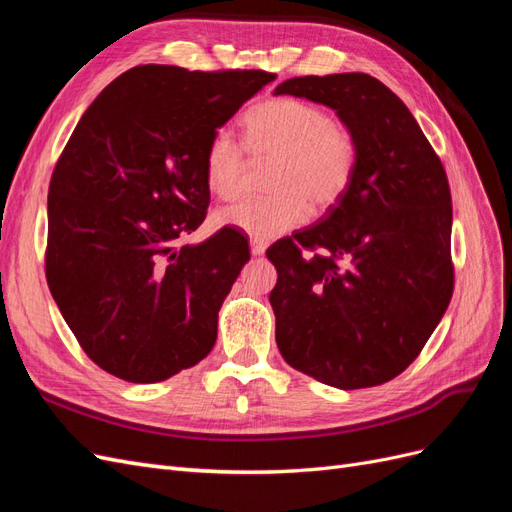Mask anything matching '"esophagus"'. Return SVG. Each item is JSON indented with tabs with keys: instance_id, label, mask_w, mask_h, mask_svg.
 Returning <instances> with one entry per match:
<instances>
[{
	"instance_id": "esophagus-1",
	"label": "esophagus",
	"mask_w": 512,
	"mask_h": 512,
	"mask_svg": "<svg viewBox=\"0 0 512 512\" xmlns=\"http://www.w3.org/2000/svg\"><path fill=\"white\" fill-rule=\"evenodd\" d=\"M250 250H252V256H262V254L267 252V245H265V241L252 239V241H250Z\"/></svg>"
}]
</instances>
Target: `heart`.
I'll use <instances>...</instances> for the list:
<instances>
[{
    "label": "heart",
    "instance_id": "1",
    "mask_svg": "<svg viewBox=\"0 0 512 512\" xmlns=\"http://www.w3.org/2000/svg\"><path fill=\"white\" fill-rule=\"evenodd\" d=\"M245 149L254 162H275L269 198H250L226 207L215 222L271 241L303 224L314 211L342 200L354 179L359 147L354 134L331 115L299 98L265 100L243 117ZM247 170L245 151L230 130H218L205 153L207 188L222 200L239 196Z\"/></svg>",
    "mask_w": 512,
    "mask_h": 512
}]
</instances>
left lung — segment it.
<instances>
[{
  "instance_id": "1",
  "label": "left lung",
  "mask_w": 512,
  "mask_h": 512,
  "mask_svg": "<svg viewBox=\"0 0 512 512\" xmlns=\"http://www.w3.org/2000/svg\"><path fill=\"white\" fill-rule=\"evenodd\" d=\"M273 94L333 108L359 147L348 194L316 226L267 250L277 269V348L290 367L335 389L384 384L416 359L453 297L442 162L408 106L374 76H297Z\"/></svg>"
}]
</instances>
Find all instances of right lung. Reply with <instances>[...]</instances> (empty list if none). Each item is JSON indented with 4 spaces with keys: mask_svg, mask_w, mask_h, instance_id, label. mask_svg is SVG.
Returning a JSON list of instances; mask_svg holds the SVG:
<instances>
[{
    "mask_svg": "<svg viewBox=\"0 0 512 512\" xmlns=\"http://www.w3.org/2000/svg\"><path fill=\"white\" fill-rule=\"evenodd\" d=\"M273 74L136 66L76 123L49 185L46 282L85 354L108 374L162 382L218 337V312L250 260L239 230L181 239L209 207L213 134Z\"/></svg>",
    "mask_w": 512,
    "mask_h": 512,
    "instance_id": "1",
    "label": "right lung"
}]
</instances>
